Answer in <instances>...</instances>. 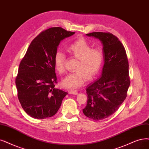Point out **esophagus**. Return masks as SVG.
I'll return each mask as SVG.
<instances>
[{
	"mask_svg": "<svg viewBox=\"0 0 149 149\" xmlns=\"http://www.w3.org/2000/svg\"><path fill=\"white\" fill-rule=\"evenodd\" d=\"M69 93L70 94H72V95H78V92L75 91V90H70L69 91Z\"/></svg>",
	"mask_w": 149,
	"mask_h": 149,
	"instance_id": "34e87169",
	"label": "esophagus"
}]
</instances>
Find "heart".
I'll return each instance as SVG.
<instances>
[{"label":"heart","mask_w":149,"mask_h":149,"mask_svg":"<svg viewBox=\"0 0 149 149\" xmlns=\"http://www.w3.org/2000/svg\"><path fill=\"white\" fill-rule=\"evenodd\" d=\"M91 48L90 43L85 38L75 40L67 48L71 56L78 59L75 71L69 74L62 81L65 88H77L86 80L91 79L99 72L104 61V52L100 48ZM65 56L63 52L58 51L54 54V63L56 69L60 74L65 72Z\"/></svg>","instance_id":"obj_1"}]
</instances>
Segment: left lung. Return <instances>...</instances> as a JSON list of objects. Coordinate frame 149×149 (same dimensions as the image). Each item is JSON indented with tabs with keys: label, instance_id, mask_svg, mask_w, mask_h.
I'll return each instance as SVG.
<instances>
[{
	"label": "left lung",
	"instance_id": "obj_1",
	"mask_svg": "<svg viewBox=\"0 0 149 149\" xmlns=\"http://www.w3.org/2000/svg\"><path fill=\"white\" fill-rule=\"evenodd\" d=\"M86 35L97 38L103 46L101 76L88 85L87 104L83 109L85 116L97 121L111 116L126 99L130 85L129 64L125 49L116 36L101 32Z\"/></svg>",
	"mask_w": 149,
	"mask_h": 149
}]
</instances>
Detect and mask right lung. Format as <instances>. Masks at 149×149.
I'll use <instances>...</instances> for the list:
<instances>
[{
  "instance_id": "1",
  "label": "right lung",
  "mask_w": 149,
  "mask_h": 149,
  "mask_svg": "<svg viewBox=\"0 0 149 149\" xmlns=\"http://www.w3.org/2000/svg\"><path fill=\"white\" fill-rule=\"evenodd\" d=\"M75 34L51 27L33 40L19 64L15 83L24 111L32 118L44 119L56 114L68 92L55 88L54 54L61 41Z\"/></svg>"
}]
</instances>
